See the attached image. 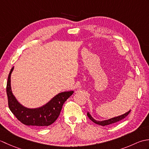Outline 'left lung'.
Wrapping results in <instances>:
<instances>
[{
    "instance_id": "8db88e82",
    "label": "left lung",
    "mask_w": 149,
    "mask_h": 149,
    "mask_svg": "<svg viewBox=\"0 0 149 149\" xmlns=\"http://www.w3.org/2000/svg\"><path fill=\"white\" fill-rule=\"evenodd\" d=\"M131 110H129V111L125 113L124 114H123L122 115H120L118 116H116V117H113V118H109L108 120H102V121H98V120H95L92 116H91V115L90 114L89 112L87 113V116H88V118H89L91 121L93 122H94L95 123H97L98 125H100L102 126H105V125H110V124H112V123H116V122H118L120 120H123V118H125L126 116H127L129 113H130Z\"/></svg>"
}]
</instances>
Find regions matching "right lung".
<instances>
[{"mask_svg": "<svg viewBox=\"0 0 149 149\" xmlns=\"http://www.w3.org/2000/svg\"><path fill=\"white\" fill-rule=\"evenodd\" d=\"M14 66L9 72L6 87L8 106L13 114L22 123L42 128L54 122L61 112L63 104L74 93V91H63L56 95L48 102L36 108H29L18 102L12 92L11 75Z\"/></svg>", "mask_w": 149, "mask_h": 149, "instance_id": "obj_1", "label": "right lung"}]
</instances>
